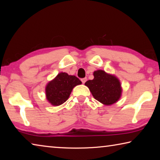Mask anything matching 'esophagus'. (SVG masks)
Segmentation results:
<instances>
[{"label":"esophagus","mask_w":160,"mask_h":160,"mask_svg":"<svg viewBox=\"0 0 160 160\" xmlns=\"http://www.w3.org/2000/svg\"><path fill=\"white\" fill-rule=\"evenodd\" d=\"M81 81H82V82L84 84L85 83L86 81H87V78H82V79H81Z\"/></svg>","instance_id":"34e87169"}]
</instances>
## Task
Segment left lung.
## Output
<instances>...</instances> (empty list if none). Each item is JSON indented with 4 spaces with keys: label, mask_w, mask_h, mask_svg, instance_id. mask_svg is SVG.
Returning a JSON list of instances; mask_svg holds the SVG:
<instances>
[{
    "label": "left lung",
    "mask_w": 160,
    "mask_h": 160,
    "mask_svg": "<svg viewBox=\"0 0 160 160\" xmlns=\"http://www.w3.org/2000/svg\"><path fill=\"white\" fill-rule=\"evenodd\" d=\"M94 79L85 85L90 89L94 99L104 105H112L120 99L122 92L121 82L114 75L102 70L94 72Z\"/></svg>",
    "instance_id": "obj_1"
}]
</instances>
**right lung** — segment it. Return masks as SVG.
<instances>
[{"mask_svg":"<svg viewBox=\"0 0 160 160\" xmlns=\"http://www.w3.org/2000/svg\"><path fill=\"white\" fill-rule=\"evenodd\" d=\"M82 82L75 75L60 72L46 87V97L53 106H59L67 101L74 87Z\"/></svg>","mask_w":160,"mask_h":160,"instance_id":"obj_1","label":"right lung"}]
</instances>
